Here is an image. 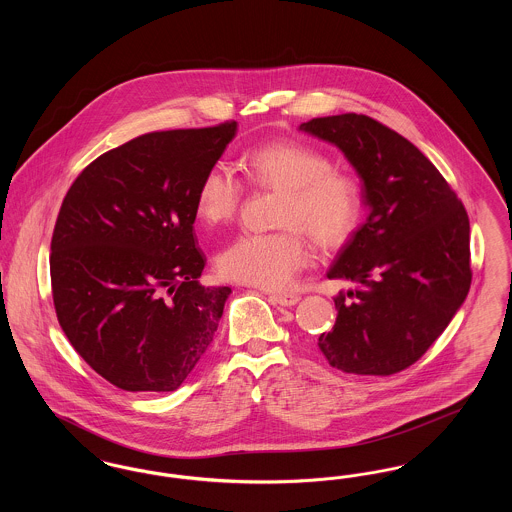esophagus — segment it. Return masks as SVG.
<instances>
[{
	"instance_id": "1",
	"label": "esophagus",
	"mask_w": 512,
	"mask_h": 512,
	"mask_svg": "<svg viewBox=\"0 0 512 512\" xmlns=\"http://www.w3.org/2000/svg\"><path fill=\"white\" fill-rule=\"evenodd\" d=\"M270 299L272 301H276L278 305H282V307H293V305H297L299 303V295H295V293H272L270 295Z\"/></svg>"
}]
</instances>
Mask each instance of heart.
<instances>
[{
	"label": "heart",
	"instance_id": "b5f03b06",
	"mask_svg": "<svg viewBox=\"0 0 512 512\" xmlns=\"http://www.w3.org/2000/svg\"><path fill=\"white\" fill-rule=\"evenodd\" d=\"M245 182L255 188L280 192L278 224L270 234H242L219 255L220 274L228 280L282 290L311 263V245L334 249L357 230L363 213L357 182L332 169L330 157L307 142L276 140L253 147L240 161ZM244 188L228 165H211L199 180L195 211L207 224L232 219Z\"/></svg>",
	"mask_w": 512,
	"mask_h": 512
}]
</instances>
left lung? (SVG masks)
<instances>
[{"label":"left lung","mask_w":512,"mask_h":512,"mask_svg":"<svg viewBox=\"0 0 512 512\" xmlns=\"http://www.w3.org/2000/svg\"><path fill=\"white\" fill-rule=\"evenodd\" d=\"M299 130L340 149L368 211L326 272L357 286L334 297L338 318L318 347L343 372L390 376L428 351L468 295V215L430 159L388 126L345 113Z\"/></svg>","instance_id":"1"}]
</instances>
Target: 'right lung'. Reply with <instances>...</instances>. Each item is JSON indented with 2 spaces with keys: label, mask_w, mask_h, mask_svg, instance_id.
I'll list each match as a JSON object with an SVG mask.
<instances>
[{
  "label": "right lung",
  "mask_w": 512,
  "mask_h": 512,
  "mask_svg": "<svg viewBox=\"0 0 512 512\" xmlns=\"http://www.w3.org/2000/svg\"><path fill=\"white\" fill-rule=\"evenodd\" d=\"M236 132L224 122L138 136L90 163L63 199L55 313L76 353L121 390H178L219 328L232 290L197 282L195 192Z\"/></svg>",
  "instance_id": "obj_1"
}]
</instances>
